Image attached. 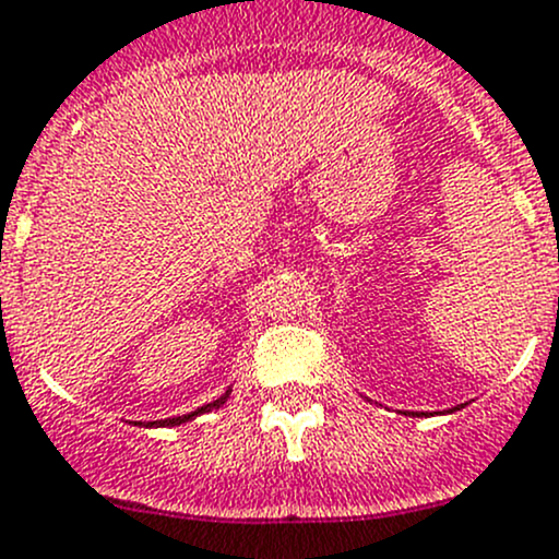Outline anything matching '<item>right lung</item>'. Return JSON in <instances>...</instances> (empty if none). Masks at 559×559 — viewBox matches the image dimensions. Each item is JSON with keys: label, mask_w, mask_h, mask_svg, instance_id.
Segmentation results:
<instances>
[{"label": "right lung", "mask_w": 559, "mask_h": 559, "mask_svg": "<svg viewBox=\"0 0 559 559\" xmlns=\"http://www.w3.org/2000/svg\"><path fill=\"white\" fill-rule=\"evenodd\" d=\"M227 396H230V391L225 393V396H219L216 399V402H211V404H203V407H198L195 413H190V415H179V418H166V420H155V423H150V426H179V423H185V420H192V418H198V415H203V413H209V409H216V407H222V404L227 402Z\"/></svg>", "instance_id": "add662e5"}]
</instances>
